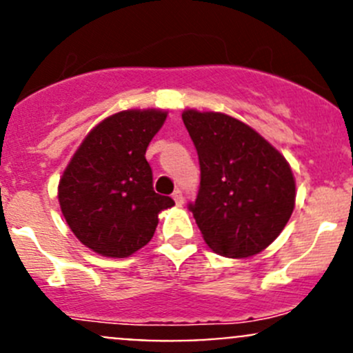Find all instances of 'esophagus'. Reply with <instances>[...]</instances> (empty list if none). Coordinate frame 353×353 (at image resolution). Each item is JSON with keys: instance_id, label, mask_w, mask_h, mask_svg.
Wrapping results in <instances>:
<instances>
[{"instance_id": "obj_1", "label": "esophagus", "mask_w": 353, "mask_h": 353, "mask_svg": "<svg viewBox=\"0 0 353 353\" xmlns=\"http://www.w3.org/2000/svg\"><path fill=\"white\" fill-rule=\"evenodd\" d=\"M172 198H174V201L177 203V205H183V203H184L183 191H179V190H177V191H174V193H172Z\"/></svg>"}]
</instances>
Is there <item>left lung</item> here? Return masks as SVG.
I'll return each instance as SVG.
<instances>
[{"label": "left lung", "instance_id": "left-lung-1", "mask_svg": "<svg viewBox=\"0 0 353 353\" xmlns=\"http://www.w3.org/2000/svg\"><path fill=\"white\" fill-rule=\"evenodd\" d=\"M201 183L193 212L203 239L225 258L268 248L295 206V179L285 157L251 126L222 112L186 109Z\"/></svg>", "mask_w": 353, "mask_h": 353}]
</instances>
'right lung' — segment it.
<instances>
[{"label":"right lung","instance_id":"add662e5","mask_svg":"<svg viewBox=\"0 0 353 353\" xmlns=\"http://www.w3.org/2000/svg\"><path fill=\"white\" fill-rule=\"evenodd\" d=\"M160 109H128L105 117L85 137L58 186L68 227L81 244L108 258H128L150 243L159 213L174 199L154 191L145 159L165 123Z\"/></svg>","mask_w":353,"mask_h":353}]
</instances>
